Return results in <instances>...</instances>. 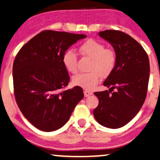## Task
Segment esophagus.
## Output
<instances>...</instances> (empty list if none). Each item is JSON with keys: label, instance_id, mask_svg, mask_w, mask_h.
<instances>
[{"label": "esophagus", "instance_id": "obj_1", "mask_svg": "<svg viewBox=\"0 0 160 160\" xmlns=\"http://www.w3.org/2000/svg\"><path fill=\"white\" fill-rule=\"evenodd\" d=\"M84 94L85 97H89V96H90V95H92V92H91L88 90H84Z\"/></svg>", "mask_w": 160, "mask_h": 160}]
</instances>
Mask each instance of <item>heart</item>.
Returning a JSON list of instances; mask_svg holds the SVG:
<instances>
[{
  "instance_id": "obj_1",
  "label": "heart",
  "mask_w": 160,
  "mask_h": 160,
  "mask_svg": "<svg viewBox=\"0 0 160 160\" xmlns=\"http://www.w3.org/2000/svg\"><path fill=\"white\" fill-rule=\"evenodd\" d=\"M82 55L92 59L88 73H78L72 78V84L88 90H93L99 83L101 76L107 78L113 72L116 65V56L113 51L106 49L102 43L90 39L80 47ZM62 62L70 72H77V54L73 50L66 51Z\"/></svg>"
}]
</instances>
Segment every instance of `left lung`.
Returning a JSON list of instances; mask_svg holds the SVG:
<instances>
[{"instance_id": "1", "label": "left lung", "mask_w": 160, "mask_h": 160, "mask_svg": "<svg viewBox=\"0 0 160 160\" xmlns=\"http://www.w3.org/2000/svg\"><path fill=\"white\" fill-rule=\"evenodd\" d=\"M98 35L113 47L117 61L103 84L110 88L109 91L94 92L99 103L93 115L101 125L118 128L133 119L143 105L150 76L149 59L143 48L127 34L106 30ZM114 88L116 90L112 93Z\"/></svg>"}]
</instances>
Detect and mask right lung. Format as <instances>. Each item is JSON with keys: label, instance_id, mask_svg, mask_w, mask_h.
I'll return each instance as SVG.
<instances>
[{"label": "right lung", "instance_id": "right-lung-1", "mask_svg": "<svg viewBox=\"0 0 160 160\" xmlns=\"http://www.w3.org/2000/svg\"><path fill=\"white\" fill-rule=\"evenodd\" d=\"M85 34L43 31L21 48L13 63L14 96L24 117L38 129L53 132L67 123L84 98L82 88L62 90L70 81L64 53Z\"/></svg>", "mask_w": 160, "mask_h": 160}]
</instances>
